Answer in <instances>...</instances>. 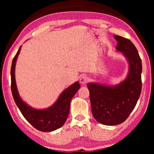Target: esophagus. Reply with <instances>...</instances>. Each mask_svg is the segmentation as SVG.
I'll return each mask as SVG.
<instances>
[{
  "mask_svg": "<svg viewBox=\"0 0 154 154\" xmlns=\"http://www.w3.org/2000/svg\"><path fill=\"white\" fill-rule=\"evenodd\" d=\"M88 80H89L88 77L85 76V75H83V76L80 78V83H82V85H85V83L88 82Z\"/></svg>",
  "mask_w": 154,
  "mask_h": 154,
  "instance_id": "esophagus-1",
  "label": "esophagus"
}]
</instances>
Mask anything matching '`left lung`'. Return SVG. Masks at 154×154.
Listing matches in <instances>:
<instances>
[{
	"instance_id": "left-lung-1",
	"label": "left lung",
	"mask_w": 154,
	"mask_h": 154,
	"mask_svg": "<svg viewBox=\"0 0 154 154\" xmlns=\"http://www.w3.org/2000/svg\"><path fill=\"white\" fill-rule=\"evenodd\" d=\"M116 50L122 52L128 64L126 78L116 85L88 83L91 109L99 123L113 126L126 120L133 110L141 92L142 64L136 47L129 39L114 35Z\"/></svg>"
}]
</instances>
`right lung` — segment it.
<instances>
[{
	"label": "right lung",
	"mask_w": 154,
	"mask_h": 154,
	"mask_svg": "<svg viewBox=\"0 0 154 154\" xmlns=\"http://www.w3.org/2000/svg\"><path fill=\"white\" fill-rule=\"evenodd\" d=\"M21 48L22 46L20 47L11 64V79L13 97L23 116L32 126L42 132L54 131L63 126L67 119L71 101L79 90V83L76 82L66 88L60 94L56 102L49 107L45 109L32 107L21 98L15 81V64Z\"/></svg>",
	"instance_id": "obj_1"
}]
</instances>
